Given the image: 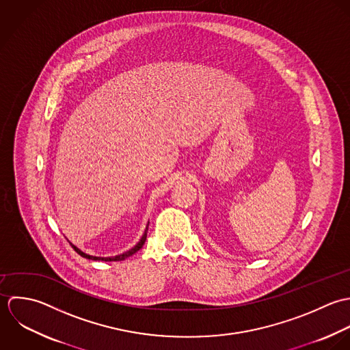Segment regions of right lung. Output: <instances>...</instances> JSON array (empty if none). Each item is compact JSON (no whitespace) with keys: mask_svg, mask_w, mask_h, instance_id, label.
<instances>
[{"mask_svg":"<svg viewBox=\"0 0 350 350\" xmlns=\"http://www.w3.org/2000/svg\"><path fill=\"white\" fill-rule=\"evenodd\" d=\"M146 238H147V231H144V234H143V237H142V239H140L139 242L131 249V250H129V252H126V253H123V254H120V256H115V257H107V258H104V257H93V256H89V254H86V253H83V252H81L78 247H75L74 245H71V247L81 256V257H83V258H88V260H94V261H122V260H126L127 257H130V256H133V254H135L139 249H142V246L144 245V242H146Z\"/></svg>","mask_w":350,"mask_h":350,"instance_id":"obj_1","label":"right lung"}]
</instances>
